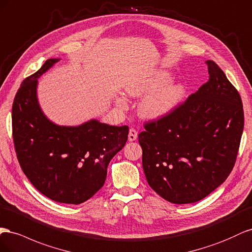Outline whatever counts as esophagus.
Instances as JSON below:
<instances>
[{
  "instance_id": "obj_1",
  "label": "esophagus",
  "mask_w": 252,
  "mask_h": 252,
  "mask_svg": "<svg viewBox=\"0 0 252 252\" xmlns=\"http://www.w3.org/2000/svg\"><path fill=\"white\" fill-rule=\"evenodd\" d=\"M137 137H138V132L136 131L134 127H131L130 131H128V140L134 141L137 139Z\"/></svg>"
}]
</instances>
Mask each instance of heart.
I'll use <instances>...</instances> for the list:
<instances>
[{"mask_svg": "<svg viewBox=\"0 0 252 252\" xmlns=\"http://www.w3.org/2000/svg\"><path fill=\"white\" fill-rule=\"evenodd\" d=\"M172 76L168 71L159 70L153 74L136 77L126 85L127 95L133 97L148 94L138 106L140 117L156 120L166 116L181 103L186 95V88L182 83H172ZM119 106L126 105L124 97H118Z\"/></svg>", "mask_w": 252, "mask_h": 252, "instance_id": "obj_1", "label": "heart"}]
</instances>
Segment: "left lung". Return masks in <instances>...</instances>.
Listing matches in <instances>:
<instances>
[{
    "instance_id": "1",
    "label": "left lung",
    "mask_w": 252,
    "mask_h": 252,
    "mask_svg": "<svg viewBox=\"0 0 252 252\" xmlns=\"http://www.w3.org/2000/svg\"><path fill=\"white\" fill-rule=\"evenodd\" d=\"M209 80L138 135L148 184L173 204L198 202L224 183L238 156L244 128L239 92L215 62Z\"/></svg>"
}]
</instances>
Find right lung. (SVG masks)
<instances>
[{
  "label": "right lung",
  "instance_id": "right-lung-1",
  "mask_svg": "<svg viewBox=\"0 0 252 252\" xmlns=\"http://www.w3.org/2000/svg\"><path fill=\"white\" fill-rule=\"evenodd\" d=\"M59 60H46L21 84L12 104V137L20 166L34 188L55 202L79 205L102 188L128 126L96 119L78 126L50 121L38 102V78Z\"/></svg>",
  "mask_w": 252,
  "mask_h": 252
}]
</instances>
